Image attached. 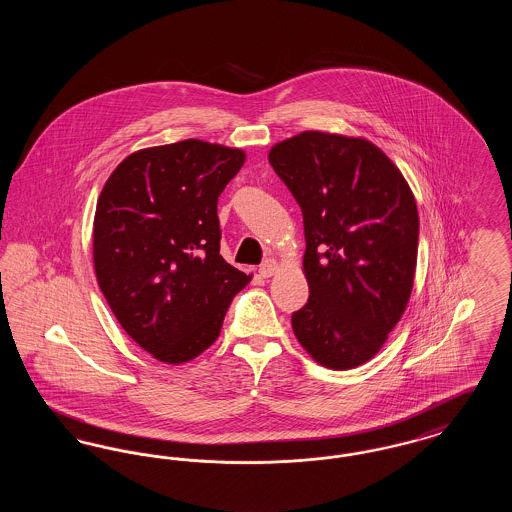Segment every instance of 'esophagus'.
Returning a JSON list of instances; mask_svg holds the SVG:
<instances>
[{
	"label": "esophagus",
	"instance_id": "1",
	"mask_svg": "<svg viewBox=\"0 0 512 512\" xmlns=\"http://www.w3.org/2000/svg\"><path fill=\"white\" fill-rule=\"evenodd\" d=\"M278 270V263L274 261V259H267L261 268H259V274L263 276V278H270L274 272Z\"/></svg>",
	"mask_w": 512,
	"mask_h": 512
}]
</instances>
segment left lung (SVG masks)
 Segmentation results:
<instances>
[{"mask_svg": "<svg viewBox=\"0 0 512 512\" xmlns=\"http://www.w3.org/2000/svg\"><path fill=\"white\" fill-rule=\"evenodd\" d=\"M303 213L309 299L293 334L318 365H365L413 292L418 211L390 157L365 138L307 130L268 151Z\"/></svg>", "mask_w": 512, "mask_h": 512, "instance_id": "obj_1", "label": "left lung"}]
</instances>
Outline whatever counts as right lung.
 <instances>
[{"instance_id":"add662e5","label":"right lung","mask_w":512,"mask_h":512,"mask_svg":"<svg viewBox=\"0 0 512 512\" xmlns=\"http://www.w3.org/2000/svg\"><path fill=\"white\" fill-rule=\"evenodd\" d=\"M244 161L238 147L201 140L147 147L99 194V290L124 332L161 363H188L213 345L251 280L222 259L217 217L219 195Z\"/></svg>"}]
</instances>
